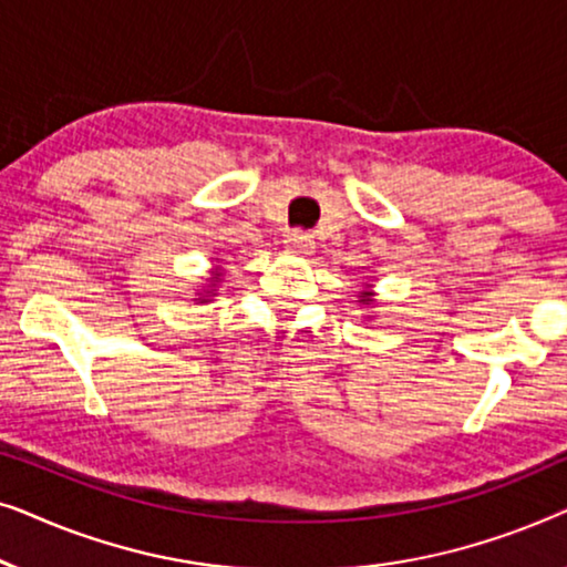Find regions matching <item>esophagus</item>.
<instances>
[{
    "mask_svg": "<svg viewBox=\"0 0 567 567\" xmlns=\"http://www.w3.org/2000/svg\"><path fill=\"white\" fill-rule=\"evenodd\" d=\"M286 247L297 255H309L315 250V243L312 237L305 235V231H289V235H286Z\"/></svg>",
    "mask_w": 567,
    "mask_h": 567,
    "instance_id": "esophagus-1",
    "label": "esophagus"
}]
</instances>
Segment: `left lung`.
I'll use <instances>...</instances> for the list:
<instances>
[{
  "mask_svg": "<svg viewBox=\"0 0 567 567\" xmlns=\"http://www.w3.org/2000/svg\"><path fill=\"white\" fill-rule=\"evenodd\" d=\"M359 305L361 307H374L377 305V293H374V284H367V289L359 293Z\"/></svg>",
  "mask_w": 567,
  "mask_h": 567,
  "instance_id": "8db88e82",
  "label": "left lung"
}]
</instances>
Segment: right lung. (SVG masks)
<instances>
[{"mask_svg":"<svg viewBox=\"0 0 567 567\" xmlns=\"http://www.w3.org/2000/svg\"><path fill=\"white\" fill-rule=\"evenodd\" d=\"M221 278H224L221 266H214L212 276L206 278V286H204V289H200V291H196V299H193V301H198V305H208V301H212V297L216 293V289H219Z\"/></svg>","mask_w":567,"mask_h":567,"instance_id":"right-lung-1","label":"right lung"}]
</instances>
